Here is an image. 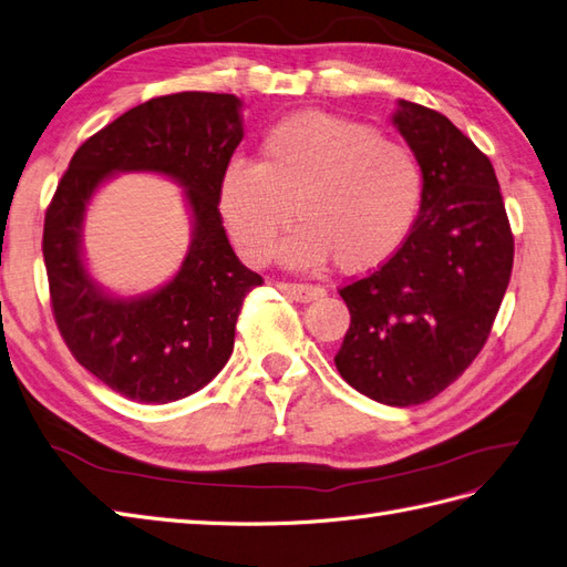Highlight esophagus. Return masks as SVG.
<instances>
[{
    "mask_svg": "<svg viewBox=\"0 0 567 567\" xmlns=\"http://www.w3.org/2000/svg\"><path fill=\"white\" fill-rule=\"evenodd\" d=\"M276 286H279L286 296H291L298 302H312V300L324 296V288L312 286V284H286V281H281Z\"/></svg>",
    "mask_w": 567,
    "mask_h": 567,
    "instance_id": "obj_1",
    "label": "esophagus"
}]
</instances>
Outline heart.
<instances>
[{
  "label": "heart",
  "instance_id": "obj_1",
  "mask_svg": "<svg viewBox=\"0 0 567 567\" xmlns=\"http://www.w3.org/2000/svg\"><path fill=\"white\" fill-rule=\"evenodd\" d=\"M421 199L423 171L406 144L324 113L276 122L261 140L259 163L230 158L218 185V212L247 261H267L296 216L300 228L281 257L296 267L331 257L341 271L388 261L406 240Z\"/></svg>",
  "mask_w": 567,
  "mask_h": 567
}]
</instances>
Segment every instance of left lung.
<instances>
[{
  "label": "left lung",
  "instance_id": "8db88e82",
  "mask_svg": "<svg viewBox=\"0 0 567 567\" xmlns=\"http://www.w3.org/2000/svg\"><path fill=\"white\" fill-rule=\"evenodd\" d=\"M394 124L423 171L402 247L339 288L351 312L334 363L390 406L437 396L474 363L513 274L515 238L488 156L437 110L399 101Z\"/></svg>",
  "mask_w": 567,
  "mask_h": 567
}]
</instances>
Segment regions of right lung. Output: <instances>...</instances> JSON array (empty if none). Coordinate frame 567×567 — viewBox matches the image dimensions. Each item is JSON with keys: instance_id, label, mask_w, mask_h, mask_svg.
I'll return each mask as SVG.
<instances>
[{"instance_id": "add662e5", "label": "right lung", "mask_w": 567, "mask_h": 567, "mask_svg": "<svg viewBox=\"0 0 567 567\" xmlns=\"http://www.w3.org/2000/svg\"><path fill=\"white\" fill-rule=\"evenodd\" d=\"M240 142L236 95H158L89 136L50 199L43 257L54 322L76 361L134 402L168 404L214 380L230 358L243 300L265 284L240 265L218 212L220 175ZM115 169L177 178L196 216V238L176 279L136 301L103 297L78 252L85 204Z\"/></svg>"}]
</instances>
